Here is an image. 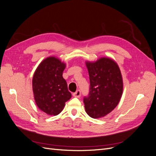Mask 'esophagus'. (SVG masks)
<instances>
[{
  "label": "esophagus",
  "mask_w": 156,
  "mask_h": 156,
  "mask_svg": "<svg viewBox=\"0 0 156 156\" xmlns=\"http://www.w3.org/2000/svg\"><path fill=\"white\" fill-rule=\"evenodd\" d=\"M73 96L75 98H79L81 96V90H77L76 92L73 94Z\"/></svg>",
  "instance_id": "34e87169"
}]
</instances>
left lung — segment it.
<instances>
[{"mask_svg": "<svg viewBox=\"0 0 156 156\" xmlns=\"http://www.w3.org/2000/svg\"><path fill=\"white\" fill-rule=\"evenodd\" d=\"M90 88L83 101L87 114L93 119L105 116L119 104L123 91V82L119 66L112 60L101 58L95 62H86Z\"/></svg>", "mask_w": 156, "mask_h": 156, "instance_id": "obj_1", "label": "left lung"}]
</instances>
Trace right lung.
Returning <instances> with one entry per match:
<instances>
[{
    "label": "right lung",
    "instance_id": "obj_1",
    "mask_svg": "<svg viewBox=\"0 0 156 156\" xmlns=\"http://www.w3.org/2000/svg\"><path fill=\"white\" fill-rule=\"evenodd\" d=\"M66 65L55 57H48L37 68L32 79L34 100L40 110L49 115H57L72 97L62 77Z\"/></svg>",
    "mask_w": 156,
    "mask_h": 156
}]
</instances>
